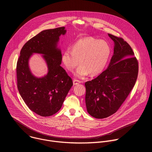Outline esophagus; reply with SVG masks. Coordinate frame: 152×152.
<instances>
[{"instance_id":"esophagus-1","label":"esophagus","mask_w":152,"mask_h":152,"mask_svg":"<svg viewBox=\"0 0 152 152\" xmlns=\"http://www.w3.org/2000/svg\"><path fill=\"white\" fill-rule=\"evenodd\" d=\"M73 85H76L77 84H79L80 83V82L78 80H76V79H74L73 81Z\"/></svg>"}]
</instances>
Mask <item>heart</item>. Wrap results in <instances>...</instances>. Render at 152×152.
I'll list each match as a JSON object with an SVG mask.
<instances>
[{"instance_id":"obj_1","label":"heart","mask_w":152,"mask_h":152,"mask_svg":"<svg viewBox=\"0 0 152 152\" xmlns=\"http://www.w3.org/2000/svg\"><path fill=\"white\" fill-rule=\"evenodd\" d=\"M111 55V48L106 41L92 37L80 39L72 46V51L67 49L62 55L61 59L64 67L72 72L80 66L75 75L80 79L90 73L95 76L105 69Z\"/></svg>"}]
</instances>
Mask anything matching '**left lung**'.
<instances>
[{"label": "left lung", "instance_id": "obj_1", "mask_svg": "<svg viewBox=\"0 0 152 152\" xmlns=\"http://www.w3.org/2000/svg\"><path fill=\"white\" fill-rule=\"evenodd\" d=\"M108 36L114 43L109 66L85 83L86 110L96 118H104L117 112L134 88L138 73V63L131 47L121 38Z\"/></svg>", "mask_w": 152, "mask_h": 152}]
</instances>
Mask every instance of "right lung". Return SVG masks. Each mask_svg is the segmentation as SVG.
I'll list each match as a JSON object with an SVG mask.
<instances>
[{
    "label": "right lung",
    "instance_id": "add662e5",
    "mask_svg": "<svg viewBox=\"0 0 152 152\" xmlns=\"http://www.w3.org/2000/svg\"><path fill=\"white\" fill-rule=\"evenodd\" d=\"M66 32L65 27L41 31L23 46L17 61L19 93L29 109L42 117L56 113L73 86L72 79L60 66L59 37ZM34 53L41 54L48 66V73L42 77H35L30 69L28 61Z\"/></svg>",
    "mask_w": 152,
    "mask_h": 152
}]
</instances>
